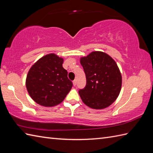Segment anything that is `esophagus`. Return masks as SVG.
I'll use <instances>...</instances> for the list:
<instances>
[{
    "instance_id": "34e87169",
    "label": "esophagus",
    "mask_w": 153,
    "mask_h": 153,
    "mask_svg": "<svg viewBox=\"0 0 153 153\" xmlns=\"http://www.w3.org/2000/svg\"><path fill=\"white\" fill-rule=\"evenodd\" d=\"M73 84H74V86L76 85V84H77V80H76V79H74V80L73 81Z\"/></svg>"
}]
</instances>
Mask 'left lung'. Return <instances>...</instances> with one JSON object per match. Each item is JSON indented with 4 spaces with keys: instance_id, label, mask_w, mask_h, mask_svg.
I'll use <instances>...</instances> for the list:
<instances>
[{
    "instance_id": "1",
    "label": "left lung",
    "mask_w": 153,
    "mask_h": 153,
    "mask_svg": "<svg viewBox=\"0 0 153 153\" xmlns=\"http://www.w3.org/2000/svg\"><path fill=\"white\" fill-rule=\"evenodd\" d=\"M86 77V85L79 90L87 106L93 109L109 106L118 97L122 87V75L116 62L109 55L95 51L81 58Z\"/></svg>"
}]
</instances>
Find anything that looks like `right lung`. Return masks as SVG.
Instances as JSON below:
<instances>
[{
    "label": "right lung",
    "mask_w": 153,
    "mask_h": 153,
    "mask_svg": "<svg viewBox=\"0 0 153 153\" xmlns=\"http://www.w3.org/2000/svg\"><path fill=\"white\" fill-rule=\"evenodd\" d=\"M63 58L49 54L40 58L30 68L26 87L31 99L44 106H54L64 100L73 86L62 67Z\"/></svg>",
    "instance_id": "right-lung-1"
}]
</instances>
